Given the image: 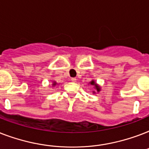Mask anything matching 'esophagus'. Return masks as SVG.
I'll return each instance as SVG.
<instances>
[{
  "mask_svg": "<svg viewBox=\"0 0 149 149\" xmlns=\"http://www.w3.org/2000/svg\"><path fill=\"white\" fill-rule=\"evenodd\" d=\"M71 81L73 82V83H76V82H77V78H72V79H71Z\"/></svg>",
  "mask_w": 149,
  "mask_h": 149,
  "instance_id": "1",
  "label": "esophagus"
}]
</instances>
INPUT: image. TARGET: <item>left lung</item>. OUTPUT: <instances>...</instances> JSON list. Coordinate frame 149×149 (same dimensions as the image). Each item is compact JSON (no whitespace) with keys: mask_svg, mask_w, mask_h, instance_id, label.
<instances>
[{"mask_svg":"<svg viewBox=\"0 0 149 149\" xmlns=\"http://www.w3.org/2000/svg\"><path fill=\"white\" fill-rule=\"evenodd\" d=\"M89 84H90L91 86H93V88L96 90L95 91H93V94H95L96 93H99L100 91V90H101V87L100 86V85H98V84L95 82V80H93H93H91V81L89 83Z\"/></svg>","mask_w":149,"mask_h":149,"instance_id":"obj_1","label":"left lung"}]
</instances>
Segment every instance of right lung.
Segmentation results:
<instances>
[{"label":"right lung","instance_id":"obj_1","mask_svg":"<svg viewBox=\"0 0 149 149\" xmlns=\"http://www.w3.org/2000/svg\"><path fill=\"white\" fill-rule=\"evenodd\" d=\"M58 84H58L57 82L55 81V80H53V81H52V87H54V86H58Z\"/></svg>","mask_w":149,"mask_h":149}]
</instances>
